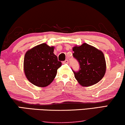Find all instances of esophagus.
<instances>
[{
	"mask_svg": "<svg viewBox=\"0 0 125 125\" xmlns=\"http://www.w3.org/2000/svg\"><path fill=\"white\" fill-rule=\"evenodd\" d=\"M63 63L64 64H67V63H69V61H68L67 59H66Z\"/></svg>",
	"mask_w": 125,
	"mask_h": 125,
	"instance_id": "obj_1",
	"label": "esophagus"
}]
</instances>
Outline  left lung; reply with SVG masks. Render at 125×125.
<instances>
[{"mask_svg":"<svg viewBox=\"0 0 125 125\" xmlns=\"http://www.w3.org/2000/svg\"><path fill=\"white\" fill-rule=\"evenodd\" d=\"M73 51V56L80 65L79 72L73 71L78 83L86 87L99 83L106 71V62L103 52L86 43L75 45Z\"/></svg>","mask_w":125,"mask_h":125,"instance_id":"left-lung-1","label":"left lung"}]
</instances>
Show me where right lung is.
<instances>
[{"instance_id":"add662e5","label":"right lung","mask_w":125,"mask_h":125,"mask_svg":"<svg viewBox=\"0 0 125 125\" xmlns=\"http://www.w3.org/2000/svg\"><path fill=\"white\" fill-rule=\"evenodd\" d=\"M54 47L42 43L26 52L23 61V70L30 83L45 87L51 83L62 66L57 56L53 53Z\"/></svg>"}]
</instances>
